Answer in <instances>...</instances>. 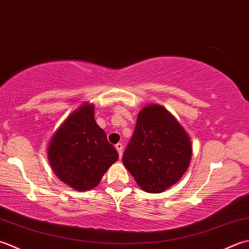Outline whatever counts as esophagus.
Instances as JSON below:
<instances>
[{"mask_svg": "<svg viewBox=\"0 0 249 249\" xmlns=\"http://www.w3.org/2000/svg\"><path fill=\"white\" fill-rule=\"evenodd\" d=\"M116 149H117V151H118V154H119V158H121V157H123V148H124V145L121 144V143H118V144H116Z\"/></svg>", "mask_w": 249, "mask_h": 249, "instance_id": "34e87169", "label": "esophagus"}]
</instances>
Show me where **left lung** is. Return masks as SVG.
<instances>
[{
  "label": "left lung",
  "instance_id": "8db88e82",
  "mask_svg": "<svg viewBox=\"0 0 249 249\" xmlns=\"http://www.w3.org/2000/svg\"><path fill=\"white\" fill-rule=\"evenodd\" d=\"M191 155L182 126L162 106L149 105L140 111L123 162L142 189L160 194L181 178Z\"/></svg>",
  "mask_w": 249,
  "mask_h": 249
}]
</instances>
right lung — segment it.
<instances>
[{
  "label": "right lung",
  "mask_w": 249,
  "mask_h": 249,
  "mask_svg": "<svg viewBox=\"0 0 249 249\" xmlns=\"http://www.w3.org/2000/svg\"><path fill=\"white\" fill-rule=\"evenodd\" d=\"M48 159L59 178L86 191L98 186L118 153L96 124L92 104H85L68 117L53 136Z\"/></svg>",
  "instance_id": "obj_1"
}]
</instances>
